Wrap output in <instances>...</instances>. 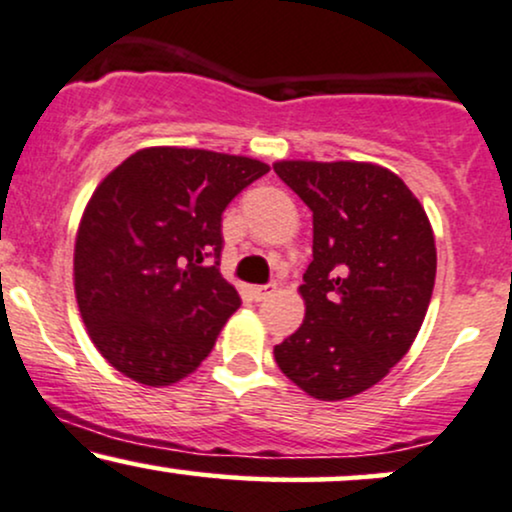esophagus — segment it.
I'll return each instance as SVG.
<instances>
[{"instance_id":"1","label":"esophagus","mask_w":512,"mask_h":512,"mask_svg":"<svg viewBox=\"0 0 512 512\" xmlns=\"http://www.w3.org/2000/svg\"><path fill=\"white\" fill-rule=\"evenodd\" d=\"M275 290H278V287H275V285H258V287H254V297H256V302H263V299L273 297Z\"/></svg>"}]
</instances>
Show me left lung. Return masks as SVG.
Masks as SVG:
<instances>
[{
  "label": "left lung",
  "mask_w": 512,
  "mask_h": 512,
  "mask_svg": "<svg viewBox=\"0 0 512 512\" xmlns=\"http://www.w3.org/2000/svg\"><path fill=\"white\" fill-rule=\"evenodd\" d=\"M273 170L314 213V261L299 287L306 314L275 362L316 400L376 386L422 328L436 280L424 206L374 162L280 160Z\"/></svg>",
  "instance_id": "obj_1"
}]
</instances>
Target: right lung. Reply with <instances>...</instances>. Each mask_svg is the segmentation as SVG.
I'll return each mask as SVG.
<instances>
[{
	"instance_id": "right-lung-1",
	"label": "right lung",
	"mask_w": 512,
	"mask_h": 512,
	"mask_svg": "<svg viewBox=\"0 0 512 512\" xmlns=\"http://www.w3.org/2000/svg\"><path fill=\"white\" fill-rule=\"evenodd\" d=\"M268 170L244 155L155 146L98 184L78 222L74 290L90 340L119 374L172 386L208 357L242 304L218 270L222 210Z\"/></svg>"
}]
</instances>
